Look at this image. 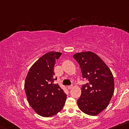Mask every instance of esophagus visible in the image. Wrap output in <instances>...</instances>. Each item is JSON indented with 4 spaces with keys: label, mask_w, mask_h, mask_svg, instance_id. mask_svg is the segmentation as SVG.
Returning <instances> with one entry per match:
<instances>
[{
    "label": "esophagus",
    "mask_w": 129,
    "mask_h": 129,
    "mask_svg": "<svg viewBox=\"0 0 129 129\" xmlns=\"http://www.w3.org/2000/svg\"><path fill=\"white\" fill-rule=\"evenodd\" d=\"M72 88H73V86H72V85H69V86H67V89H70Z\"/></svg>",
    "instance_id": "1"
}]
</instances>
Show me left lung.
Here are the masks:
<instances>
[{
	"label": "left lung",
	"mask_w": 129,
	"mask_h": 129,
	"mask_svg": "<svg viewBox=\"0 0 129 129\" xmlns=\"http://www.w3.org/2000/svg\"><path fill=\"white\" fill-rule=\"evenodd\" d=\"M73 57L80 65L83 78L88 81L82 85L78 105L84 113L96 116L108 107L112 98L113 76L105 62L93 52L78 53Z\"/></svg>",
	"instance_id": "1"
}]
</instances>
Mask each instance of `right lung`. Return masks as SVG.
<instances>
[{"label": "right lung", "instance_id": "obj_1", "mask_svg": "<svg viewBox=\"0 0 129 129\" xmlns=\"http://www.w3.org/2000/svg\"><path fill=\"white\" fill-rule=\"evenodd\" d=\"M62 53L50 51L44 54L30 67L25 81L27 100L40 116H53L59 112L67 95L59 85L54 84V67Z\"/></svg>", "mask_w": 129, "mask_h": 129}]
</instances>
